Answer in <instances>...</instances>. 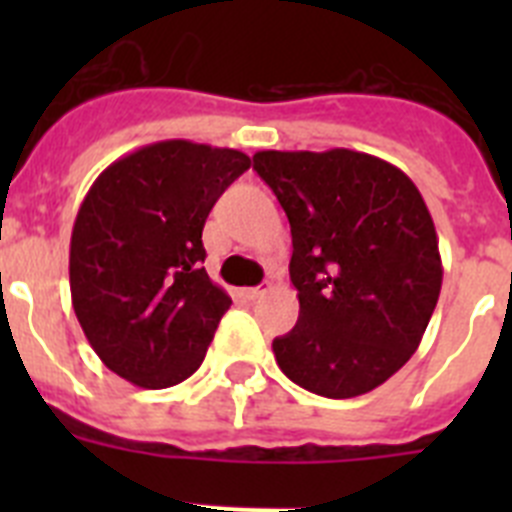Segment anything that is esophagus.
<instances>
[{"label": "esophagus", "instance_id": "obj_1", "mask_svg": "<svg viewBox=\"0 0 512 512\" xmlns=\"http://www.w3.org/2000/svg\"><path fill=\"white\" fill-rule=\"evenodd\" d=\"M243 295H246L248 300H261V297L266 295V289L264 287H248Z\"/></svg>", "mask_w": 512, "mask_h": 512}]
</instances>
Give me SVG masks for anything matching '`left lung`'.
Returning a JSON list of instances; mask_svg holds the SVG:
<instances>
[{"label":"left lung","mask_w":512,"mask_h":512,"mask_svg":"<svg viewBox=\"0 0 512 512\" xmlns=\"http://www.w3.org/2000/svg\"><path fill=\"white\" fill-rule=\"evenodd\" d=\"M253 171L292 228L300 318L277 364L315 395L372 392L408 364L441 295L433 217L410 176L369 153L259 151Z\"/></svg>","instance_id":"obj_1"}]
</instances>
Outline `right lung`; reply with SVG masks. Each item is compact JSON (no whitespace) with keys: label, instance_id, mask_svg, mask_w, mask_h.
<instances>
[{"label":"right lung","instance_id":"1","mask_svg":"<svg viewBox=\"0 0 512 512\" xmlns=\"http://www.w3.org/2000/svg\"><path fill=\"white\" fill-rule=\"evenodd\" d=\"M248 166L233 148L161 140L117 158L87 192L71 233V302L117 377L164 390L200 369L230 307L202 266V228Z\"/></svg>","mask_w":512,"mask_h":512}]
</instances>
